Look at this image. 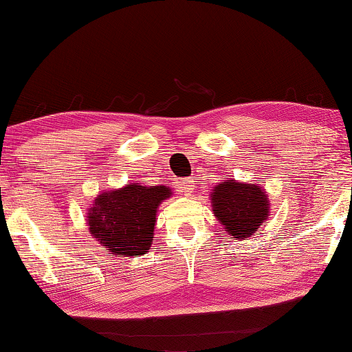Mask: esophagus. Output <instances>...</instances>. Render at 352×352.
I'll return each mask as SVG.
<instances>
[{
	"label": "esophagus",
	"instance_id": "esophagus-1",
	"mask_svg": "<svg viewBox=\"0 0 352 352\" xmlns=\"http://www.w3.org/2000/svg\"><path fill=\"white\" fill-rule=\"evenodd\" d=\"M177 188H178V191L186 194V196L188 194H191L194 189L192 178H180V180H177Z\"/></svg>",
	"mask_w": 352,
	"mask_h": 352
}]
</instances>
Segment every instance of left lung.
Segmentation results:
<instances>
[{
	"label": "left lung",
	"mask_w": 352,
	"mask_h": 352,
	"mask_svg": "<svg viewBox=\"0 0 352 352\" xmlns=\"http://www.w3.org/2000/svg\"><path fill=\"white\" fill-rule=\"evenodd\" d=\"M214 216L233 238L243 239L258 230L267 217L266 194L260 186L243 185L235 180L222 182L211 194Z\"/></svg>",
	"instance_id": "1"
}]
</instances>
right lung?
<instances>
[{"instance_id": "right-lung-1", "label": "right lung", "mask_w": 352, "mask_h": 352, "mask_svg": "<svg viewBox=\"0 0 352 352\" xmlns=\"http://www.w3.org/2000/svg\"><path fill=\"white\" fill-rule=\"evenodd\" d=\"M169 196L166 186L128 185L106 191L89 210V230L108 252L119 256L146 254L152 244L156 208Z\"/></svg>"}]
</instances>
